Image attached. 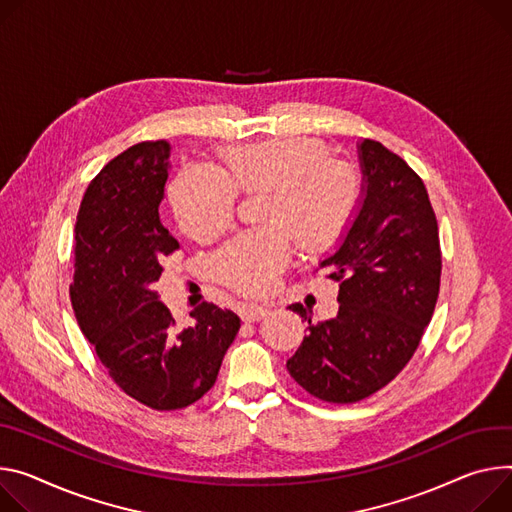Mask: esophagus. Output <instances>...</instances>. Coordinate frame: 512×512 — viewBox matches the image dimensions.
Here are the masks:
<instances>
[{
	"label": "esophagus",
	"instance_id": "34e87169",
	"mask_svg": "<svg viewBox=\"0 0 512 512\" xmlns=\"http://www.w3.org/2000/svg\"><path fill=\"white\" fill-rule=\"evenodd\" d=\"M239 312H241V318L245 322H255V320H261L263 316H267L269 310L261 304H249V306H243Z\"/></svg>",
	"mask_w": 512,
	"mask_h": 512
}]
</instances>
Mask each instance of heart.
Returning <instances> with one entry per match:
<instances>
[{
    "instance_id": "obj_1",
    "label": "heart",
    "mask_w": 512,
    "mask_h": 512,
    "mask_svg": "<svg viewBox=\"0 0 512 512\" xmlns=\"http://www.w3.org/2000/svg\"><path fill=\"white\" fill-rule=\"evenodd\" d=\"M316 138L282 136L218 151V171L183 167L169 183V206L185 237L210 243L235 222L237 192L267 198L263 228L243 232L212 257V275L243 296L265 294L292 255L331 249L355 218L361 183L347 161L329 159Z\"/></svg>"
}]
</instances>
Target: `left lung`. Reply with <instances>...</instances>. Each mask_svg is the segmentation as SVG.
Masks as SVG:
<instances>
[{
	"mask_svg": "<svg viewBox=\"0 0 512 512\" xmlns=\"http://www.w3.org/2000/svg\"><path fill=\"white\" fill-rule=\"evenodd\" d=\"M365 198L339 251L318 269L339 284V312L312 324L288 359L314 398L359 402L388 386L421 343L441 286V245L423 179L382 143L359 145Z\"/></svg>",
	"mask_w": 512,
	"mask_h": 512,
	"instance_id": "left-lung-1",
	"label": "left lung"
}]
</instances>
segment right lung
<instances>
[{
  "mask_svg": "<svg viewBox=\"0 0 512 512\" xmlns=\"http://www.w3.org/2000/svg\"><path fill=\"white\" fill-rule=\"evenodd\" d=\"M171 147L145 141L114 157L87 185L75 222L71 304L112 382L153 410L200 400L235 341V312L202 302L194 327L175 329L151 290L179 243L161 224Z\"/></svg>",
  "mask_w": 512,
  "mask_h": 512,
  "instance_id": "right-lung-1",
  "label": "right lung"
}]
</instances>
